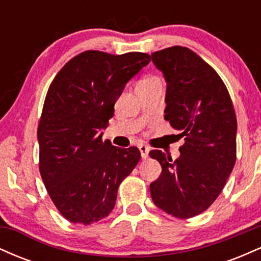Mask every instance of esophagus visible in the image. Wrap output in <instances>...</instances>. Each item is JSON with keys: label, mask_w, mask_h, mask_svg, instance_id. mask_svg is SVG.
<instances>
[{"label": "esophagus", "mask_w": 261, "mask_h": 261, "mask_svg": "<svg viewBox=\"0 0 261 261\" xmlns=\"http://www.w3.org/2000/svg\"><path fill=\"white\" fill-rule=\"evenodd\" d=\"M140 152H141V157H142L143 160H146V158L148 157L149 148H148L146 145H141V146H140Z\"/></svg>", "instance_id": "esophagus-1"}]
</instances>
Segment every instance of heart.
Instances as JSON below:
<instances>
[{
	"mask_svg": "<svg viewBox=\"0 0 261 261\" xmlns=\"http://www.w3.org/2000/svg\"><path fill=\"white\" fill-rule=\"evenodd\" d=\"M155 83H161V81L154 76H149L146 77L145 80H142L140 82V85H155Z\"/></svg>",
	"mask_w": 261,
	"mask_h": 261,
	"instance_id": "obj_1",
	"label": "heart"
}]
</instances>
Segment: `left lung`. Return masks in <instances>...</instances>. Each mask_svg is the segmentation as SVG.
I'll use <instances>...</instances> for the list:
<instances>
[{
	"mask_svg": "<svg viewBox=\"0 0 261 261\" xmlns=\"http://www.w3.org/2000/svg\"><path fill=\"white\" fill-rule=\"evenodd\" d=\"M151 58L167 82L164 119L184 139L175 161L149 152L162 167L151 196L168 215L191 218L214 203L234 167V108L221 77L193 50L172 46Z\"/></svg>",
	"mask_w": 261,
	"mask_h": 261,
	"instance_id": "left-lung-1",
	"label": "left lung"
}]
</instances>
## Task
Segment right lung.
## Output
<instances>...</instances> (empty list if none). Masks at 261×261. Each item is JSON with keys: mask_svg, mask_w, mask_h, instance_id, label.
Here are the masks:
<instances>
[{"mask_svg": "<svg viewBox=\"0 0 261 261\" xmlns=\"http://www.w3.org/2000/svg\"><path fill=\"white\" fill-rule=\"evenodd\" d=\"M151 61L145 53L88 50L66 64L49 87L38 126L39 170L60 214L91 224L115 206L120 182L139 163V148L104 141L125 85Z\"/></svg>", "mask_w": 261, "mask_h": 261, "instance_id": "1", "label": "right lung"}]
</instances>
